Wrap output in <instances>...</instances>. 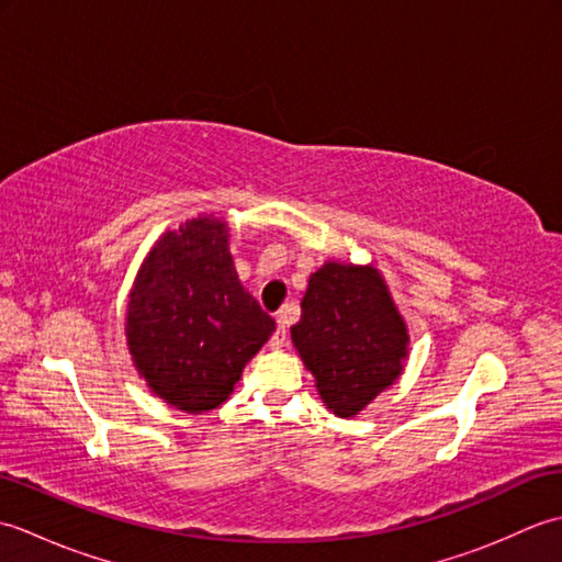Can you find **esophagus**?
<instances>
[{
	"instance_id": "1",
	"label": "esophagus",
	"mask_w": 562,
	"mask_h": 562,
	"mask_svg": "<svg viewBox=\"0 0 562 562\" xmlns=\"http://www.w3.org/2000/svg\"><path fill=\"white\" fill-rule=\"evenodd\" d=\"M288 326H290V316H288V314H280L278 328H274L272 338H270V348H272V350L284 348V342H288Z\"/></svg>"
}]
</instances>
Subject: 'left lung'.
Masks as SVG:
<instances>
[{
  "label": "left lung",
  "instance_id": "1",
  "mask_svg": "<svg viewBox=\"0 0 562 562\" xmlns=\"http://www.w3.org/2000/svg\"><path fill=\"white\" fill-rule=\"evenodd\" d=\"M292 340L324 403L352 417L398 379L408 330L372 266L326 262L308 278Z\"/></svg>",
  "mask_w": 562,
  "mask_h": 562
}]
</instances>
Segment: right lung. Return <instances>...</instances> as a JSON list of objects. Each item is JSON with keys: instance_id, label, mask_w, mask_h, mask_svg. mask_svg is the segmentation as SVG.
Here are the masks:
<instances>
[{"instance_id": "1", "label": "right lung", "mask_w": 562, "mask_h": 562, "mask_svg": "<svg viewBox=\"0 0 562 562\" xmlns=\"http://www.w3.org/2000/svg\"><path fill=\"white\" fill-rule=\"evenodd\" d=\"M125 330L151 391L186 413H205L226 401L274 321L238 282L224 224L200 217L151 248Z\"/></svg>"}]
</instances>
